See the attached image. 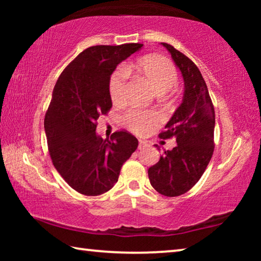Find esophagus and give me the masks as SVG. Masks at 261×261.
Listing matches in <instances>:
<instances>
[{"label":"esophagus","mask_w":261,"mask_h":261,"mask_svg":"<svg viewBox=\"0 0 261 261\" xmlns=\"http://www.w3.org/2000/svg\"><path fill=\"white\" fill-rule=\"evenodd\" d=\"M147 145H148L147 141H145L143 139H139V148H143L145 146H147Z\"/></svg>","instance_id":"1"}]
</instances>
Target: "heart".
Segmentation results:
<instances>
[{
    "instance_id": "b5f03b06",
    "label": "heart",
    "mask_w": 261,
    "mask_h": 261,
    "mask_svg": "<svg viewBox=\"0 0 261 261\" xmlns=\"http://www.w3.org/2000/svg\"><path fill=\"white\" fill-rule=\"evenodd\" d=\"M135 68L151 84L158 94H166L177 83V71L174 64L161 55H147L137 62ZM127 71L124 68L114 71L109 81V94L114 103L124 102L126 96ZM126 126L136 134L144 135L162 122L161 115L156 112L143 109H131L125 114Z\"/></svg>"
}]
</instances>
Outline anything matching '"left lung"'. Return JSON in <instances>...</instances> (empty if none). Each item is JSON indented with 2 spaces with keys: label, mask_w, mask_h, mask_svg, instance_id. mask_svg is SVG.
<instances>
[{
  "label": "left lung",
  "mask_w": 261,
  "mask_h": 261,
  "mask_svg": "<svg viewBox=\"0 0 261 261\" xmlns=\"http://www.w3.org/2000/svg\"><path fill=\"white\" fill-rule=\"evenodd\" d=\"M169 51L184 81L182 102L161 132L163 139L175 137L177 145L165 151L148 169V178L159 193L176 197L189 191L204 174L214 151V107L199 69L173 46L161 42ZM158 147V145H155Z\"/></svg>",
  "instance_id": "1"
}]
</instances>
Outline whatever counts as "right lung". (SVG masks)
Segmentation results:
<instances>
[{"label":"right lung","instance_id":"right-lung-1","mask_svg":"<svg viewBox=\"0 0 261 261\" xmlns=\"http://www.w3.org/2000/svg\"><path fill=\"white\" fill-rule=\"evenodd\" d=\"M143 43L93 46L82 51L55 84L45 117L53 165L70 187L85 196H99L118 180L121 168L138 139L126 131L109 139L96 134L100 115L112 108L109 81L118 64Z\"/></svg>","mask_w":261,"mask_h":261}]
</instances>
